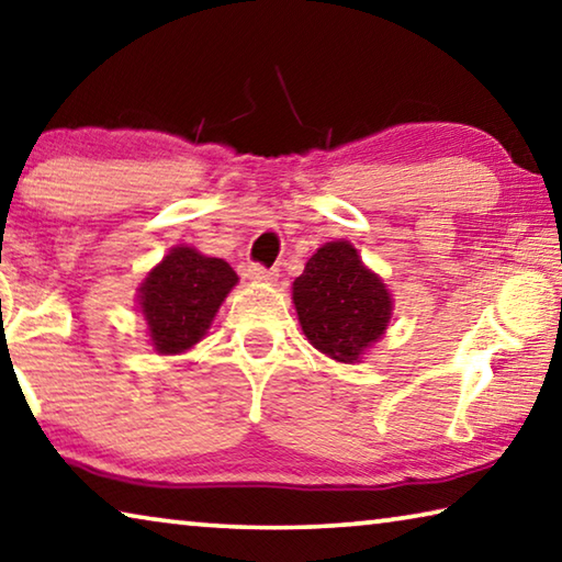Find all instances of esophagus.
Listing matches in <instances>:
<instances>
[{
    "instance_id": "obj_1",
    "label": "esophagus",
    "mask_w": 562,
    "mask_h": 562,
    "mask_svg": "<svg viewBox=\"0 0 562 562\" xmlns=\"http://www.w3.org/2000/svg\"><path fill=\"white\" fill-rule=\"evenodd\" d=\"M246 276L251 281H263V283H271V281H276V276H279V271L276 269H266V266H261V263H251L246 269Z\"/></svg>"
}]
</instances>
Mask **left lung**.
I'll list each match as a JSON object with an SVG mask.
<instances>
[{
	"label": "left lung",
	"mask_w": 562,
	"mask_h": 562,
	"mask_svg": "<svg viewBox=\"0 0 562 562\" xmlns=\"http://www.w3.org/2000/svg\"><path fill=\"white\" fill-rule=\"evenodd\" d=\"M293 306L311 346L341 363H356L385 334L391 293L348 241H330L293 281Z\"/></svg>",
	"instance_id": "obj_1"
}]
</instances>
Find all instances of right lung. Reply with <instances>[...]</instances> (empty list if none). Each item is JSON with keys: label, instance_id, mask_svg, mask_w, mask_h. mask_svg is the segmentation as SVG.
<instances>
[{"label": "right lung", "instance_id": "right-lung-1", "mask_svg": "<svg viewBox=\"0 0 562 562\" xmlns=\"http://www.w3.org/2000/svg\"><path fill=\"white\" fill-rule=\"evenodd\" d=\"M236 283L238 276L224 259L173 246L139 286V308L154 351L173 356L196 346Z\"/></svg>", "mask_w": 562, "mask_h": 562}]
</instances>
